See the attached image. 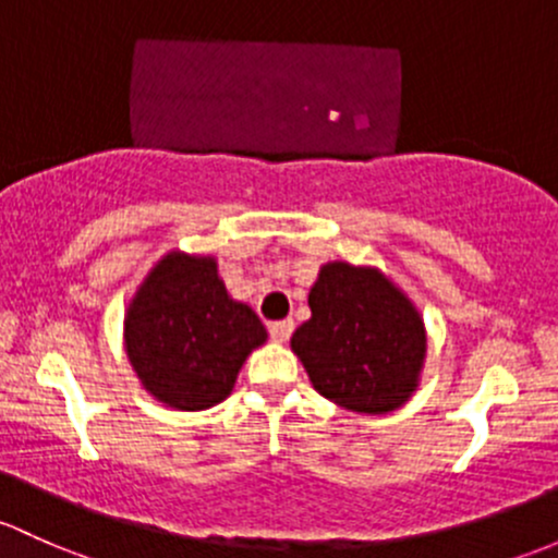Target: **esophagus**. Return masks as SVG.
<instances>
[{
	"label": "esophagus",
	"mask_w": 558,
	"mask_h": 558,
	"mask_svg": "<svg viewBox=\"0 0 558 558\" xmlns=\"http://www.w3.org/2000/svg\"><path fill=\"white\" fill-rule=\"evenodd\" d=\"M291 331H294V320H291V318L275 320V324H269V333H272L275 342H289Z\"/></svg>",
	"instance_id": "obj_1"
}]
</instances>
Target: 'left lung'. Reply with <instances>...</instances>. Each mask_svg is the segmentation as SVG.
I'll use <instances>...</instances> for the list:
<instances>
[{
	"mask_svg": "<svg viewBox=\"0 0 558 558\" xmlns=\"http://www.w3.org/2000/svg\"><path fill=\"white\" fill-rule=\"evenodd\" d=\"M307 302L313 315L294 331L291 350L320 396L361 414L396 412L414 396L425 324L383 269L328 262Z\"/></svg>",
	"mask_w": 558,
	"mask_h": 558,
	"instance_id": "obj_1",
	"label": "left lung"
}]
</instances>
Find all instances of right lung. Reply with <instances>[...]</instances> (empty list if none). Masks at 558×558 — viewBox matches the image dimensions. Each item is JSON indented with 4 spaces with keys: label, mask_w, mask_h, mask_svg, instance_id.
Listing matches in <instances>:
<instances>
[{
    "label": "right lung",
    "mask_w": 558,
    "mask_h": 558,
    "mask_svg": "<svg viewBox=\"0 0 558 558\" xmlns=\"http://www.w3.org/2000/svg\"><path fill=\"white\" fill-rule=\"evenodd\" d=\"M267 342L259 315L227 294L214 256L168 251L125 310V353L149 396L203 412L232 392L245 357Z\"/></svg>",
    "instance_id": "obj_1"
}]
</instances>
